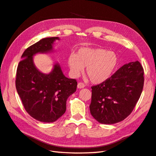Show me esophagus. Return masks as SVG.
<instances>
[{"mask_svg":"<svg viewBox=\"0 0 156 156\" xmlns=\"http://www.w3.org/2000/svg\"><path fill=\"white\" fill-rule=\"evenodd\" d=\"M84 87H85V85H84V84L83 83H79L77 84V88L79 89L83 88H84Z\"/></svg>","mask_w":156,"mask_h":156,"instance_id":"34e87169","label":"esophagus"}]
</instances>
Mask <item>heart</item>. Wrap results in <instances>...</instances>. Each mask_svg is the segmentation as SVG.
Here are the masks:
<instances>
[{
    "mask_svg": "<svg viewBox=\"0 0 156 156\" xmlns=\"http://www.w3.org/2000/svg\"><path fill=\"white\" fill-rule=\"evenodd\" d=\"M68 64L73 77L80 75L84 68L90 81L101 84L107 81L114 74L119 65L116 53L102 48H83L76 55H70Z\"/></svg>",
    "mask_w": 156,
    "mask_h": 156,
    "instance_id": "b5f03b06",
    "label": "heart"
}]
</instances>
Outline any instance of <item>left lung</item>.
Returning <instances> with one entry per match:
<instances>
[{
  "label": "left lung",
  "instance_id": "1",
  "mask_svg": "<svg viewBox=\"0 0 156 156\" xmlns=\"http://www.w3.org/2000/svg\"><path fill=\"white\" fill-rule=\"evenodd\" d=\"M144 69L139 61L118 69L107 81L92 87L90 111L98 122L113 124L128 116L144 86Z\"/></svg>",
  "mask_w": 156,
  "mask_h": 156
}]
</instances>
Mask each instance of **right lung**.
I'll list each match as a JSON object with an SVG mask.
<instances>
[{"mask_svg": "<svg viewBox=\"0 0 156 156\" xmlns=\"http://www.w3.org/2000/svg\"><path fill=\"white\" fill-rule=\"evenodd\" d=\"M58 37H45L28 48L21 56L17 69L16 86L25 110L34 119L53 122L66 110V101L76 91L75 79L64 75L58 62L49 73H44L34 62L36 54L53 52V44Z\"/></svg>", "mask_w": 156, "mask_h": 156, "instance_id": "right-lung-1", "label": "right lung"}]
</instances>
